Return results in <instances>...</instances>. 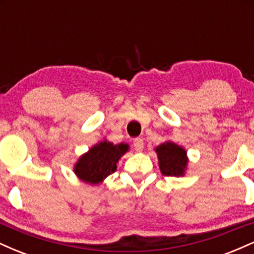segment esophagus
<instances>
[{
	"label": "esophagus",
	"instance_id": "obj_1",
	"mask_svg": "<svg viewBox=\"0 0 254 254\" xmlns=\"http://www.w3.org/2000/svg\"><path fill=\"white\" fill-rule=\"evenodd\" d=\"M143 139L142 138H135L133 139V148H135V149L137 150V151H141V150H143Z\"/></svg>",
	"mask_w": 254,
	"mask_h": 254
}]
</instances>
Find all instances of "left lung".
I'll list each match as a JSON object with an SVG mask.
<instances>
[{"instance_id": "8db88e82", "label": "left lung", "mask_w": 254, "mask_h": 254, "mask_svg": "<svg viewBox=\"0 0 254 254\" xmlns=\"http://www.w3.org/2000/svg\"><path fill=\"white\" fill-rule=\"evenodd\" d=\"M155 151L159 157L160 171L164 176H184L186 165H188V156L183 147L173 142H166V143L160 144Z\"/></svg>"}]
</instances>
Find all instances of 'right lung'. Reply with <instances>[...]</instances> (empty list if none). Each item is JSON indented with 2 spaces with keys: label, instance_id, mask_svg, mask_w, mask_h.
Here are the masks:
<instances>
[{
  "label": "right lung",
  "instance_id": "right-lung-1",
  "mask_svg": "<svg viewBox=\"0 0 254 254\" xmlns=\"http://www.w3.org/2000/svg\"><path fill=\"white\" fill-rule=\"evenodd\" d=\"M127 149V144H113L104 139L78 159L74 172L82 182L97 185L110 174L115 173L117 162Z\"/></svg>",
  "mask_w": 254,
  "mask_h": 254
}]
</instances>
